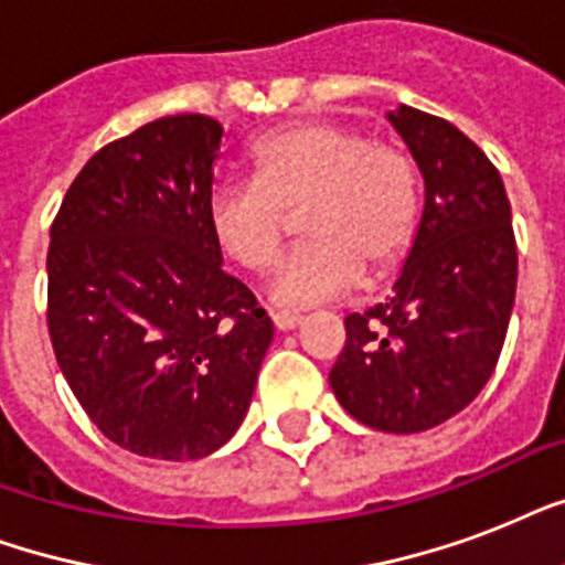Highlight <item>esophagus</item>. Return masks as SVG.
<instances>
[{"instance_id": "34e87169", "label": "esophagus", "mask_w": 565, "mask_h": 565, "mask_svg": "<svg viewBox=\"0 0 565 565\" xmlns=\"http://www.w3.org/2000/svg\"><path fill=\"white\" fill-rule=\"evenodd\" d=\"M273 322L278 331H290L301 322V313H296V310H273Z\"/></svg>"}]
</instances>
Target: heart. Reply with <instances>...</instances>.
Returning a JSON list of instances; mask_svg holds the SVG:
<instances>
[{"label":"heart","instance_id":"obj_1","mask_svg":"<svg viewBox=\"0 0 565 565\" xmlns=\"http://www.w3.org/2000/svg\"><path fill=\"white\" fill-rule=\"evenodd\" d=\"M255 179L216 184L207 222L225 255L269 273L301 211V246L273 278L275 301L313 305L354 290L370 269L390 273L419 228V172L404 149L361 128L301 119L252 146Z\"/></svg>","mask_w":565,"mask_h":565}]
</instances>
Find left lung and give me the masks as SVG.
<instances>
[{"mask_svg":"<svg viewBox=\"0 0 565 565\" xmlns=\"http://www.w3.org/2000/svg\"><path fill=\"white\" fill-rule=\"evenodd\" d=\"M425 179V211L393 299L345 317L328 381L354 419L416 434L460 413L499 363L516 299V234L495 163L448 119L390 114Z\"/></svg>","mask_w":565,"mask_h":565,"instance_id":"obj_1","label":"left lung"}]
</instances>
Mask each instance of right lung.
Listing matches in <instances>:
<instances>
[{
  "label": "right lung",
  "mask_w": 565,
  "mask_h": 565,
  "mask_svg": "<svg viewBox=\"0 0 565 565\" xmlns=\"http://www.w3.org/2000/svg\"><path fill=\"white\" fill-rule=\"evenodd\" d=\"M220 140L213 117L179 114L102 146L49 231L57 366L110 443L154 460L225 446L273 343L207 222Z\"/></svg>",
  "instance_id": "add662e5"
}]
</instances>
